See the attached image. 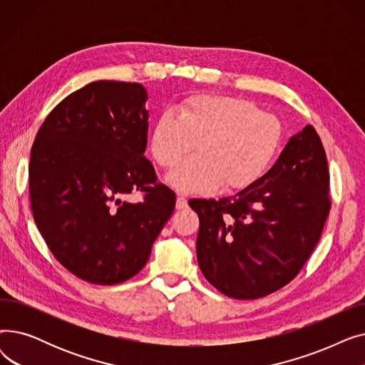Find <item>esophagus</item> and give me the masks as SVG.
Returning a JSON list of instances; mask_svg holds the SVG:
<instances>
[{
	"label": "esophagus",
	"mask_w": 365,
	"mask_h": 365,
	"mask_svg": "<svg viewBox=\"0 0 365 365\" xmlns=\"http://www.w3.org/2000/svg\"><path fill=\"white\" fill-rule=\"evenodd\" d=\"M185 207H187V200H186L183 195H179V197H178V201H176V208L182 210V208H185Z\"/></svg>",
	"instance_id": "34e87169"
}]
</instances>
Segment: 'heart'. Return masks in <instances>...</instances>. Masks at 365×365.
Segmentation results:
<instances>
[{
    "mask_svg": "<svg viewBox=\"0 0 365 365\" xmlns=\"http://www.w3.org/2000/svg\"><path fill=\"white\" fill-rule=\"evenodd\" d=\"M281 142L282 125L274 113L231 96H195L179 117L161 112L150 131L152 157L164 168L176 167L197 146L201 150L167 176L183 194L208 192L219 183L223 189L250 186L269 170Z\"/></svg>",
    "mask_w": 365,
    "mask_h": 365,
    "instance_id": "1",
    "label": "heart"
}]
</instances>
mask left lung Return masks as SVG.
<instances>
[{
    "label": "left lung",
    "instance_id": "1",
    "mask_svg": "<svg viewBox=\"0 0 365 365\" xmlns=\"http://www.w3.org/2000/svg\"><path fill=\"white\" fill-rule=\"evenodd\" d=\"M327 155L312 125L285 145L274 167L241 192L194 198L201 272L234 299L271 294L293 281L314 253L330 215Z\"/></svg>",
    "mask_w": 365,
    "mask_h": 365
}]
</instances>
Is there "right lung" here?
<instances>
[{
    "label": "right lung",
    "instance_id": "right-lung-1",
    "mask_svg": "<svg viewBox=\"0 0 365 365\" xmlns=\"http://www.w3.org/2000/svg\"><path fill=\"white\" fill-rule=\"evenodd\" d=\"M148 93L94 81L47 115L29 161L34 220L53 256L87 282L113 285L146 264L176 195L145 158ZM139 190L133 205L120 198Z\"/></svg>",
    "mask_w": 365,
    "mask_h": 365
}]
</instances>
